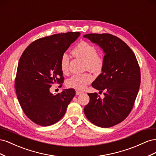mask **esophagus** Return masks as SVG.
I'll list each match as a JSON object with an SVG mask.
<instances>
[{"label": "esophagus", "mask_w": 156, "mask_h": 156, "mask_svg": "<svg viewBox=\"0 0 156 156\" xmlns=\"http://www.w3.org/2000/svg\"><path fill=\"white\" fill-rule=\"evenodd\" d=\"M83 94V92L82 91H79V90H77L76 91V95L78 96V95H80V94Z\"/></svg>", "instance_id": "esophagus-1"}]
</instances>
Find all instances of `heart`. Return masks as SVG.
Returning <instances> with one entry per match:
<instances>
[{
    "instance_id": "obj_1",
    "label": "heart",
    "mask_w": 156,
    "mask_h": 156,
    "mask_svg": "<svg viewBox=\"0 0 156 156\" xmlns=\"http://www.w3.org/2000/svg\"><path fill=\"white\" fill-rule=\"evenodd\" d=\"M73 55L84 62V69L94 73L100 72L104 64V60L98 55L97 49L93 45L85 41H82L75 46L73 50ZM69 58L67 54L64 53L60 58V69L64 74L68 72ZM93 77L89 73L75 74L67 79L66 84L69 88L83 90L90 83Z\"/></svg>"
}]
</instances>
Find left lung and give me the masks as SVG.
Here are the masks:
<instances>
[{
	"mask_svg": "<svg viewBox=\"0 0 156 156\" xmlns=\"http://www.w3.org/2000/svg\"><path fill=\"white\" fill-rule=\"evenodd\" d=\"M84 37L99 45L104 52L101 73L92 87L100 92L88 93L90 101L84 115L92 124L110 127L120 123L133 107L140 84V68L133 52L124 41L110 34H88Z\"/></svg>",
	"mask_w": 156,
	"mask_h": 156,
	"instance_id": "obj_1",
	"label": "left lung"
}]
</instances>
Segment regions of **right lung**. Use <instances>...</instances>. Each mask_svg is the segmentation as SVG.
<instances>
[{"mask_svg": "<svg viewBox=\"0 0 156 156\" xmlns=\"http://www.w3.org/2000/svg\"><path fill=\"white\" fill-rule=\"evenodd\" d=\"M80 32L56 34L31 43L18 63L15 88L17 97L26 116L36 124L49 126L64 116L75 94L72 88L54 95L52 84L64 81L60 58Z\"/></svg>", "mask_w": 156, "mask_h": 156, "instance_id": "add662e5", "label": "right lung"}]
</instances>
